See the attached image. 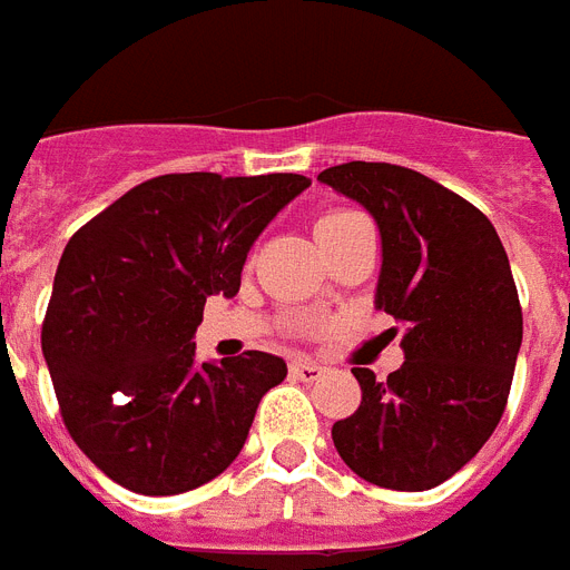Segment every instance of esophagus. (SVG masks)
I'll return each mask as SVG.
<instances>
[{
	"instance_id": "1",
	"label": "esophagus",
	"mask_w": 570,
	"mask_h": 570,
	"mask_svg": "<svg viewBox=\"0 0 570 570\" xmlns=\"http://www.w3.org/2000/svg\"><path fill=\"white\" fill-rule=\"evenodd\" d=\"M289 373H293V379H302V381H320L322 379V370L316 361H307V357H295L293 364H289Z\"/></svg>"
}]
</instances>
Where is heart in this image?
<instances>
[{
	"instance_id": "1",
	"label": "heart",
	"mask_w": 570,
	"mask_h": 570,
	"mask_svg": "<svg viewBox=\"0 0 570 570\" xmlns=\"http://www.w3.org/2000/svg\"><path fill=\"white\" fill-rule=\"evenodd\" d=\"M361 215L357 213H348V209H331V213H325L316 222V233H325V230H337V227H343V224H352L357 222Z\"/></svg>"
}]
</instances>
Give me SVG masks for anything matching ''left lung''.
I'll list each match as a JSON object with an SVG mask.
<instances>
[{
  "instance_id": "left-lung-1",
  "label": "left lung",
  "mask_w": 570,
  "mask_h": 570,
  "mask_svg": "<svg viewBox=\"0 0 570 570\" xmlns=\"http://www.w3.org/2000/svg\"><path fill=\"white\" fill-rule=\"evenodd\" d=\"M320 180L373 213L381 230L375 307L405 328L387 381L355 366L361 407L331 429L357 476L429 491L476 455L509 402L523 313L494 224L425 174L346 163ZM396 334V328H393Z\"/></svg>"
}]
</instances>
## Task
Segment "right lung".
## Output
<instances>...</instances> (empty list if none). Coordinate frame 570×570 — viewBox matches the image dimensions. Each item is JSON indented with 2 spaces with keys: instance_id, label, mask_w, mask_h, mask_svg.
<instances>
[{
  "instance_id": "obj_1",
  "label": "right lung",
  "mask_w": 570,
  "mask_h": 570,
  "mask_svg": "<svg viewBox=\"0 0 570 570\" xmlns=\"http://www.w3.org/2000/svg\"><path fill=\"white\" fill-rule=\"evenodd\" d=\"M311 186L302 174H163L70 236L40 328L61 420L118 485L147 497L230 468L286 364L242 352L195 364L209 295L239 293L263 227Z\"/></svg>"
}]
</instances>
